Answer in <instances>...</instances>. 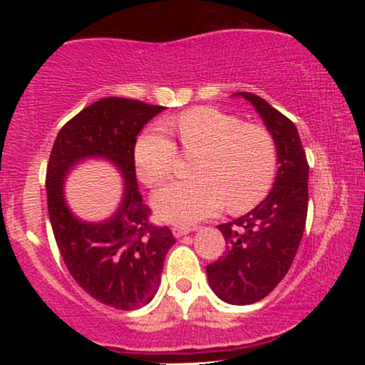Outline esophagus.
<instances>
[{
	"label": "esophagus",
	"mask_w": 365,
	"mask_h": 365,
	"mask_svg": "<svg viewBox=\"0 0 365 365\" xmlns=\"http://www.w3.org/2000/svg\"><path fill=\"white\" fill-rule=\"evenodd\" d=\"M171 232H173V235L177 237V238H180V237H183V235H187V233H190L192 232V228L190 226H183V225H175L173 228H171Z\"/></svg>",
	"instance_id": "obj_1"
}]
</instances>
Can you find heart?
<instances>
[{"label":"heart","mask_w":365,"mask_h":365,"mask_svg":"<svg viewBox=\"0 0 365 365\" xmlns=\"http://www.w3.org/2000/svg\"><path fill=\"white\" fill-rule=\"evenodd\" d=\"M177 133L180 150L197 156L190 182L168 183L154 195V209L163 220L190 225L216 215L226 206L244 212L269 192L276 173V144L261 125L244 121L216 108L200 106L165 121ZM178 150L161 128L150 127L133 145L137 177L158 187L170 178Z\"/></svg>","instance_id":"heart-1"}]
</instances>
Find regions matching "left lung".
Segmentation results:
<instances>
[{"label":"left lung","mask_w":365,"mask_h":365,"mask_svg":"<svg viewBox=\"0 0 365 365\" xmlns=\"http://www.w3.org/2000/svg\"><path fill=\"white\" fill-rule=\"evenodd\" d=\"M238 96L252 103L273 135L278 173L259 206L232 223L217 225L226 250L206 271L209 287L221 300L249 305L269 295L295 259L307 220L309 163L292 120L252 92Z\"/></svg>","instance_id":"1"}]
</instances>
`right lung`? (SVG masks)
Returning <instances> with one entry per match:
<instances>
[{"instance_id":"add662e5","label":"right lung","mask_w":365,"mask_h":365,"mask_svg":"<svg viewBox=\"0 0 365 365\" xmlns=\"http://www.w3.org/2000/svg\"><path fill=\"white\" fill-rule=\"evenodd\" d=\"M165 108L135 99L104 98L66 121L54 140L46 171L48 211L70 274L92 299L120 311L149 304L161 283L163 262L175 237L149 221L137 185L133 145L149 120ZM86 157L110 158L125 177L124 202L104 224L77 220L66 207L62 180Z\"/></svg>"}]
</instances>
